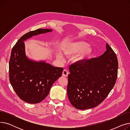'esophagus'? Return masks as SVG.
Listing matches in <instances>:
<instances>
[{
  "instance_id": "esophagus-1",
  "label": "esophagus",
  "mask_w": 130,
  "mask_h": 130,
  "mask_svg": "<svg viewBox=\"0 0 130 130\" xmlns=\"http://www.w3.org/2000/svg\"><path fill=\"white\" fill-rule=\"evenodd\" d=\"M69 75V72L66 70H64L62 73V76L64 77H67Z\"/></svg>"
}]
</instances>
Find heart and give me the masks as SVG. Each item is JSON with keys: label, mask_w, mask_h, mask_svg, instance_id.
Listing matches in <instances>:
<instances>
[{"label": "heart", "mask_w": 130, "mask_h": 130, "mask_svg": "<svg viewBox=\"0 0 130 130\" xmlns=\"http://www.w3.org/2000/svg\"><path fill=\"white\" fill-rule=\"evenodd\" d=\"M88 44L84 42H77L72 44H65L61 48L63 53L67 57L73 56L79 53L78 59H84L91 56L93 53V49L90 46H88ZM57 57L62 59V56L59 54Z\"/></svg>", "instance_id": "b5f03b06"}]
</instances>
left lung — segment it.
Masks as SVG:
<instances>
[{"label": "left lung", "mask_w": 130, "mask_h": 130, "mask_svg": "<svg viewBox=\"0 0 130 130\" xmlns=\"http://www.w3.org/2000/svg\"><path fill=\"white\" fill-rule=\"evenodd\" d=\"M99 57L83 60L69 67L67 87L71 104L86 110L100 104L108 96L118 77V60L112 48Z\"/></svg>", "instance_id": "left-lung-1"}]
</instances>
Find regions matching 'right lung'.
Here are the masks:
<instances>
[{
  "label": "right lung",
  "mask_w": 130,
  "mask_h": 130,
  "mask_svg": "<svg viewBox=\"0 0 130 130\" xmlns=\"http://www.w3.org/2000/svg\"><path fill=\"white\" fill-rule=\"evenodd\" d=\"M52 31L39 28L29 31L20 37L12 48L9 62L10 83L18 96L27 103L37 104L42 101L54 83L61 76L63 68L30 60L25 52V40Z\"/></svg>",
  "instance_id": "1"
}]
</instances>
